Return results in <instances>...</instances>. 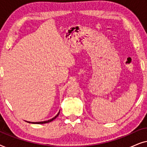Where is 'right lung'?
Wrapping results in <instances>:
<instances>
[{"mask_svg":"<svg viewBox=\"0 0 147 147\" xmlns=\"http://www.w3.org/2000/svg\"><path fill=\"white\" fill-rule=\"evenodd\" d=\"M59 112H60V110H59ZM59 112H58V114H57V115H56V116H55V117H53V118H51V119H50V120H46V121H42V122H28V121H27V122H29V123H32V124H45V123H48V122H50L53 121V120L54 119H55V118H57V116H58V115H59Z\"/></svg>","mask_w":147,"mask_h":147,"instance_id":"right-lung-1","label":"right lung"}]
</instances>
